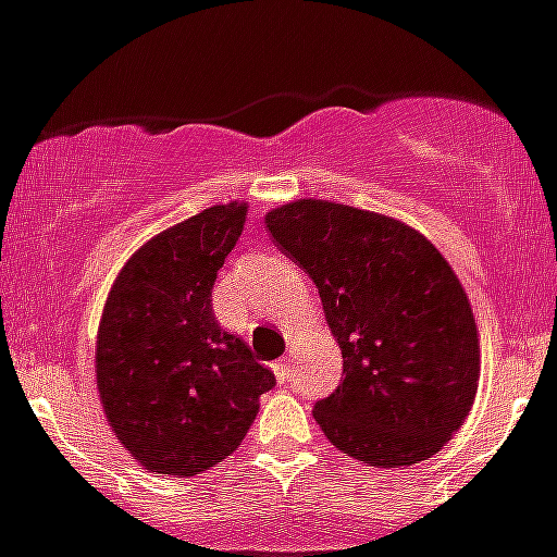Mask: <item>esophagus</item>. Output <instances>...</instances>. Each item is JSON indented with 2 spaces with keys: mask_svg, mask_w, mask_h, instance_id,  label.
I'll use <instances>...</instances> for the list:
<instances>
[{
  "mask_svg": "<svg viewBox=\"0 0 557 557\" xmlns=\"http://www.w3.org/2000/svg\"><path fill=\"white\" fill-rule=\"evenodd\" d=\"M274 375H277L280 384H285V381H292V361L280 359L277 364H274Z\"/></svg>",
  "mask_w": 557,
  "mask_h": 557,
  "instance_id": "1",
  "label": "esophagus"
}]
</instances>
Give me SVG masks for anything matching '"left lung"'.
<instances>
[{"label": "left lung", "instance_id": "8db88e82", "mask_svg": "<svg viewBox=\"0 0 557 557\" xmlns=\"http://www.w3.org/2000/svg\"><path fill=\"white\" fill-rule=\"evenodd\" d=\"M285 258L313 280L342 347V375L313 418L338 451L414 466L468 418L480 338L446 258L420 232L356 207L302 198L265 215Z\"/></svg>", "mask_w": 557, "mask_h": 557}]
</instances>
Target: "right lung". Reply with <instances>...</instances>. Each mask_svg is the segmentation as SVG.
Returning a JSON list of instances; mask_svg holds the SVG:
<instances>
[{
  "label": "right lung",
  "instance_id": "obj_1",
  "mask_svg": "<svg viewBox=\"0 0 557 557\" xmlns=\"http://www.w3.org/2000/svg\"><path fill=\"white\" fill-rule=\"evenodd\" d=\"M246 205L164 230L111 285L98 331V389L111 432L148 471L193 476L244 443L277 379L212 313V285Z\"/></svg>",
  "mask_w": 557,
  "mask_h": 557
}]
</instances>
